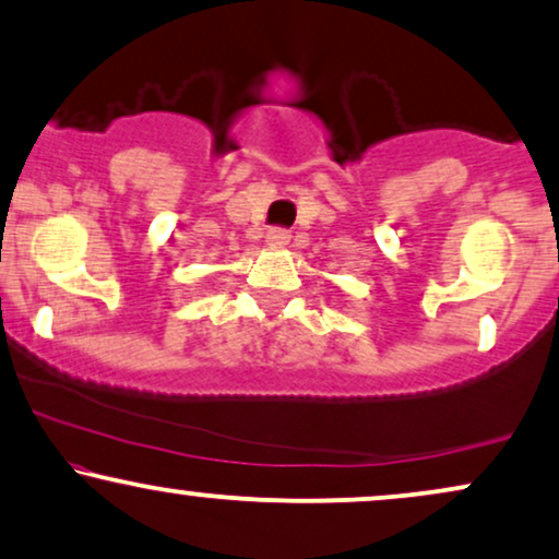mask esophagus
<instances>
[{"mask_svg": "<svg viewBox=\"0 0 559 559\" xmlns=\"http://www.w3.org/2000/svg\"><path fill=\"white\" fill-rule=\"evenodd\" d=\"M288 241H292V231L284 226H275L267 231V245L271 247H284V245H288Z\"/></svg>", "mask_w": 559, "mask_h": 559, "instance_id": "esophagus-1", "label": "esophagus"}]
</instances>
